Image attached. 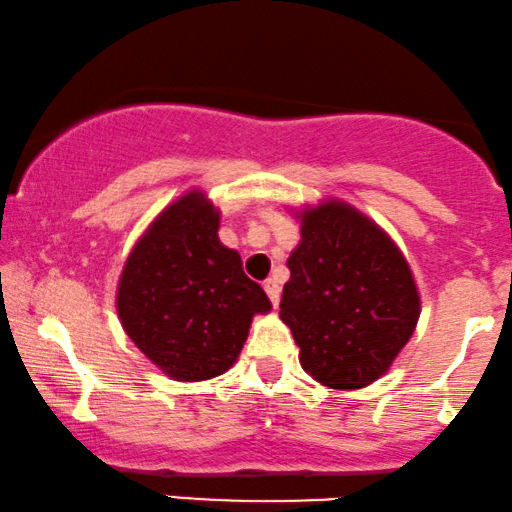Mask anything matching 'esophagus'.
Wrapping results in <instances>:
<instances>
[{"mask_svg":"<svg viewBox=\"0 0 512 512\" xmlns=\"http://www.w3.org/2000/svg\"><path fill=\"white\" fill-rule=\"evenodd\" d=\"M263 290H266L268 299L273 302V306H278V302H280V280L278 278H268L266 282H263Z\"/></svg>","mask_w":512,"mask_h":512,"instance_id":"34e87169","label":"esophagus"}]
</instances>
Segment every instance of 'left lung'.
<instances>
[{"instance_id": "left-lung-1", "label": "left lung", "mask_w": 512, "mask_h": 512, "mask_svg": "<svg viewBox=\"0 0 512 512\" xmlns=\"http://www.w3.org/2000/svg\"><path fill=\"white\" fill-rule=\"evenodd\" d=\"M302 242L287 258L280 318L299 364L335 390L381 378L412 338L419 292L410 263L374 220L342 201L297 215Z\"/></svg>"}]
</instances>
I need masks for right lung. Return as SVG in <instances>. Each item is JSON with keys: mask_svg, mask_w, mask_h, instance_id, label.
Here are the masks:
<instances>
[{"mask_svg": "<svg viewBox=\"0 0 512 512\" xmlns=\"http://www.w3.org/2000/svg\"><path fill=\"white\" fill-rule=\"evenodd\" d=\"M220 213L201 191L167 206L126 258L117 314L134 345L174 381H208L237 362L251 318L270 299L218 239Z\"/></svg>", "mask_w": 512, "mask_h": 512, "instance_id": "obj_1", "label": "right lung"}]
</instances>
